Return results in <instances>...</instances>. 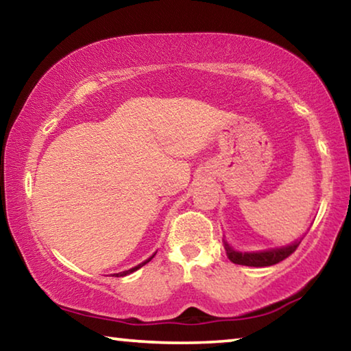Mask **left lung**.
I'll return each mask as SVG.
<instances>
[{"label": "left lung", "instance_id": "obj_1", "mask_svg": "<svg viewBox=\"0 0 351 351\" xmlns=\"http://www.w3.org/2000/svg\"><path fill=\"white\" fill-rule=\"evenodd\" d=\"M299 245L300 241H295L289 246H285L280 249H272V251H265V252H237L226 245V252H228L229 260L235 265L257 266V268H260V266H271V265L280 263L282 260L288 258L289 255L299 247Z\"/></svg>", "mask_w": 351, "mask_h": 351}]
</instances>
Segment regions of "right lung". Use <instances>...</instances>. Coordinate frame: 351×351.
I'll return each instance as SVG.
<instances>
[{
	"mask_svg": "<svg viewBox=\"0 0 351 351\" xmlns=\"http://www.w3.org/2000/svg\"><path fill=\"white\" fill-rule=\"evenodd\" d=\"M153 257H150V258H148V260H145L144 261V263H141V265H138V266H134V268H132V269H128V271H123V272H121V274H116L117 277L119 276H127V274H132V272H134L136 269H139V268H142V266H144V265H147L148 263V261H150Z\"/></svg>",
	"mask_w": 351,
	"mask_h": 351,
	"instance_id": "1",
	"label": "right lung"
}]
</instances>
